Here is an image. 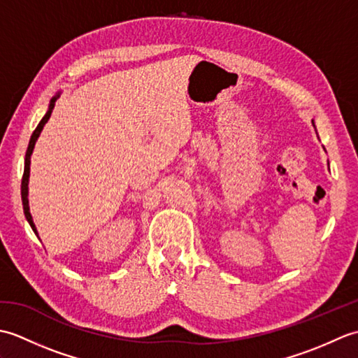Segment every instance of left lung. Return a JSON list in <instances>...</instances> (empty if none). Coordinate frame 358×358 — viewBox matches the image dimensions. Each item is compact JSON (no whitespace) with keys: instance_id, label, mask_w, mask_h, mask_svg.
<instances>
[{"instance_id":"1","label":"left lung","mask_w":358,"mask_h":358,"mask_svg":"<svg viewBox=\"0 0 358 358\" xmlns=\"http://www.w3.org/2000/svg\"><path fill=\"white\" fill-rule=\"evenodd\" d=\"M313 124H314V120H313Z\"/></svg>"}]
</instances>
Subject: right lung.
I'll return each mask as SVG.
<instances>
[{"mask_svg":"<svg viewBox=\"0 0 358 358\" xmlns=\"http://www.w3.org/2000/svg\"><path fill=\"white\" fill-rule=\"evenodd\" d=\"M58 96H59V92L52 98L48 112H45V115L43 117V120L40 121V123H38V126H36V129L34 131L32 136H30L29 146H27V150H26V158H24V173H22V180H21V200H22V208H24V215H26V218H27V222H29L30 227H32V231H34L36 235H38V231H36V227H35L32 215H30V210H29V199H27V195H29V175H30V155H32L34 148H35V143H36V140H38V136H40L44 124L48 123V120L50 118V113H52L53 108H55V101H57Z\"/></svg>","mask_w":358,"mask_h":358,"instance_id":"obj_1","label":"right lung"}]
</instances>
